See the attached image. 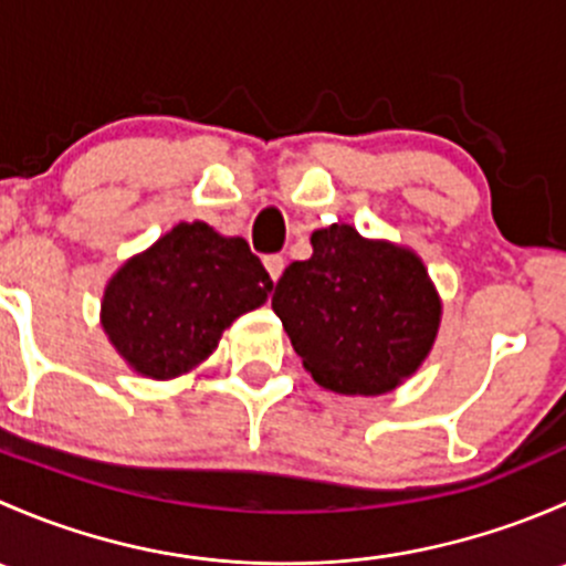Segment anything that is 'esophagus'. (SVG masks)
Returning <instances> with one entry per match:
<instances>
[{
  "label": "esophagus",
  "instance_id": "34e87169",
  "mask_svg": "<svg viewBox=\"0 0 566 566\" xmlns=\"http://www.w3.org/2000/svg\"><path fill=\"white\" fill-rule=\"evenodd\" d=\"M265 268H268V273H271L273 282H279V276H282V271H284V256L282 254H268L265 256Z\"/></svg>",
  "mask_w": 566,
  "mask_h": 566
}]
</instances>
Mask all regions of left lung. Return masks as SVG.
I'll use <instances>...</instances> for the list:
<instances>
[{
	"label": "left lung",
	"mask_w": 566,
	"mask_h": 566,
	"mask_svg": "<svg viewBox=\"0 0 566 566\" xmlns=\"http://www.w3.org/2000/svg\"><path fill=\"white\" fill-rule=\"evenodd\" d=\"M271 306L315 384L361 397L410 378L441 325L424 262L350 224L312 232V256L284 268Z\"/></svg>",
	"instance_id": "obj_1"
}]
</instances>
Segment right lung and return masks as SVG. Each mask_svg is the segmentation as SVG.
<instances>
[{
	"mask_svg": "<svg viewBox=\"0 0 566 566\" xmlns=\"http://www.w3.org/2000/svg\"><path fill=\"white\" fill-rule=\"evenodd\" d=\"M271 287L243 238L182 221L108 279L101 325L134 373L169 380L202 364Z\"/></svg>",
	"mask_w": 566,
	"mask_h": 566,
	"instance_id": "right-lung-1",
	"label": "right lung"
}]
</instances>
